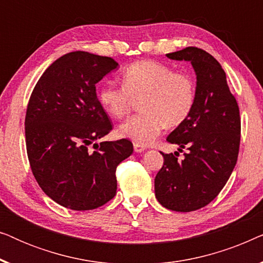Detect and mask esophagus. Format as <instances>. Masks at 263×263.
Instances as JSON below:
<instances>
[{
    "instance_id": "esophagus-1",
    "label": "esophagus",
    "mask_w": 263,
    "mask_h": 263,
    "mask_svg": "<svg viewBox=\"0 0 263 263\" xmlns=\"http://www.w3.org/2000/svg\"><path fill=\"white\" fill-rule=\"evenodd\" d=\"M146 149V147L145 146H141V145H139V143H134V151L136 153H141V152H143V151Z\"/></svg>"
}]
</instances>
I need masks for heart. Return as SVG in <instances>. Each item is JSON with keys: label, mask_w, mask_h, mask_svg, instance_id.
<instances>
[{"label": "heart", "mask_w": 263, "mask_h": 263, "mask_svg": "<svg viewBox=\"0 0 263 263\" xmlns=\"http://www.w3.org/2000/svg\"><path fill=\"white\" fill-rule=\"evenodd\" d=\"M122 86L104 84L97 93L103 110L111 117L128 114L133 99L141 97V112L125 120L118 127L122 138L141 146L156 141L165 127H177L189 117L196 100L194 79L175 71L167 64L141 60L129 64L121 74Z\"/></svg>", "instance_id": "b5f03b06"}]
</instances>
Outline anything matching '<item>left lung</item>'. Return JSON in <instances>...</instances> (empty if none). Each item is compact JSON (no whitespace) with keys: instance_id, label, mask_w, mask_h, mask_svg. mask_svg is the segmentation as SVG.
<instances>
[{"instance_id":"8db88e82","label":"left lung","mask_w":263,"mask_h":263,"mask_svg":"<svg viewBox=\"0 0 263 263\" xmlns=\"http://www.w3.org/2000/svg\"><path fill=\"white\" fill-rule=\"evenodd\" d=\"M188 61L196 74V100L189 117L170 135L179 152L161 153L163 167L154 179L161 206L176 212H192L207 206L221 192L238 157L240 117L220 63L202 49L189 46L166 55Z\"/></svg>"}]
</instances>
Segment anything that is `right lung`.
<instances>
[{"label": "right lung", "instance_id": "1", "mask_svg": "<svg viewBox=\"0 0 263 263\" xmlns=\"http://www.w3.org/2000/svg\"><path fill=\"white\" fill-rule=\"evenodd\" d=\"M117 66L111 57L66 53L43 73L28 102L31 170L43 192L69 210H95L112 199L117 165L133 153L127 139L96 142L112 130L96 84Z\"/></svg>", "mask_w": 263, "mask_h": 263}]
</instances>
